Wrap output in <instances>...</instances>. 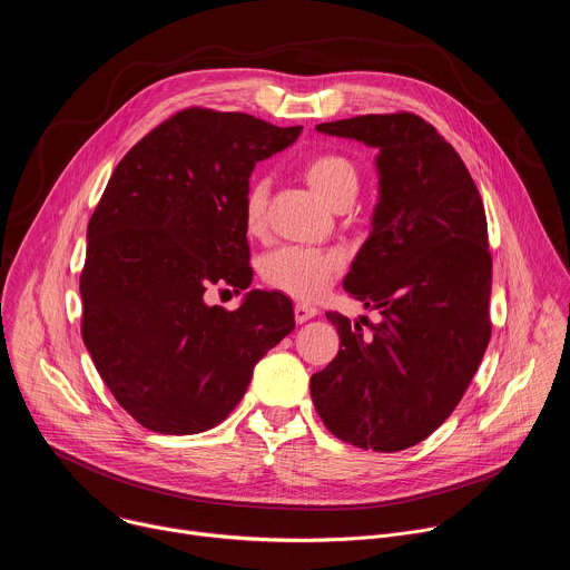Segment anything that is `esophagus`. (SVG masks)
<instances>
[{
	"label": "esophagus",
	"instance_id": "esophagus-1",
	"mask_svg": "<svg viewBox=\"0 0 570 570\" xmlns=\"http://www.w3.org/2000/svg\"><path fill=\"white\" fill-rule=\"evenodd\" d=\"M293 313H295V322L302 324V322L315 317V315H317V308H315V306H308V304H295Z\"/></svg>",
	"mask_w": 570,
	"mask_h": 570
}]
</instances>
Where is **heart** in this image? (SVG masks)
<instances>
[{
    "label": "heart",
    "instance_id": "heart-1",
    "mask_svg": "<svg viewBox=\"0 0 570 570\" xmlns=\"http://www.w3.org/2000/svg\"><path fill=\"white\" fill-rule=\"evenodd\" d=\"M302 178L315 191V196L336 212H343L358 194V171L354 161L341 153H315L302 165ZM268 185L253 180L243 194L240 220L248 236H264L266 232ZM343 268V259L336 253L286 246L277 248L262 262V279L273 291H279L293 299H317Z\"/></svg>",
    "mask_w": 570,
    "mask_h": 570
}]
</instances>
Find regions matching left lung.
I'll list each match as a JSON object with an SVG mask.
<instances>
[{
	"label": "left lung",
	"mask_w": 570,
	"mask_h": 570,
	"mask_svg": "<svg viewBox=\"0 0 570 570\" xmlns=\"http://www.w3.org/2000/svg\"><path fill=\"white\" fill-rule=\"evenodd\" d=\"M317 130L379 150L372 232L343 286L381 322L363 334L358 322L327 313L341 350L311 376V396L338 440L394 453L444 424L490 343L484 207L455 148L413 112L361 115Z\"/></svg>",
	"instance_id": "1"
}]
</instances>
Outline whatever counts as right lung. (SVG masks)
I'll return each mask as SVG.
<instances>
[{
	"mask_svg": "<svg viewBox=\"0 0 570 570\" xmlns=\"http://www.w3.org/2000/svg\"><path fill=\"white\" fill-rule=\"evenodd\" d=\"M299 132L187 108L112 171L88 225L80 334L108 390L144 429H214L246 394L255 365L295 330L293 304L277 291H250L234 311L209 306L205 293L250 286L243 194L257 161Z\"/></svg>",
	"mask_w": 570,
	"mask_h": 570,
	"instance_id": "add662e5",
	"label": "right lung"
}]
</instances>
